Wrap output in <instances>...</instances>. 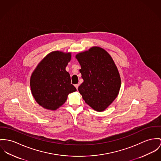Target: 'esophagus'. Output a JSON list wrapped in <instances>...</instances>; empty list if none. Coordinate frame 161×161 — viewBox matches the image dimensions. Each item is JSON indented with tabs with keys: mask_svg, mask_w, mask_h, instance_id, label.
<instances>
[{
	"mask_svg": "<svg viewBox=\"0 0 161 161\" xmlns=\"http://www.w3.org/2000/svg\"><path fill=\"white\" fill-rule=\"evenodd\" d=\"M75 86L76 88V89H78V87L79 86V84H76V85H75Z\"/></svg>",
	"mask_w": 161,
	"mask_h": 161,
	"instance_id": "1",
	"label": "esophagus"
}]
</instances>
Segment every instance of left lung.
I'll return each mask as SVG.
<instances>
[{
    "mask_svg": "<svg viewBox=\"0 0 161 161\" xmlns=\"http://www.w3.org/2000/svg\"><path fill=\"white\" fill-rule=\"evenodd\" d=\"M83 83L79 92L88 105L97 111L105 110L117 97L121 78L110 54L99 47L78 54Z\"/></svg>",
    "mask_w": 161,
    "mask_h": 161,
    "instance_id": "left-lung-1",
    "label": "left lung"
}]
</instances>
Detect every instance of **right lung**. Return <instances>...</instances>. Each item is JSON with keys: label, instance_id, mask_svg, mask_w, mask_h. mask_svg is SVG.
I'll list each match as a JSON object with an SVG mask.
<instances>
[{"label": "right lung", "instance_id": "1", "mask_svg": "<svg viewBox=\"0 0 161 161\" xmlns=\"http://www.w3.org/2000/svg\"><path fill=\"white\" fill-rule=\"evenodd\" d=\"M70 58V53L52 52L40 62L32 74V94L42 107L55 110L65 102L69 94L76 91L71 84L70 74L65 70Z\"/></svg>", "mask_w": 161, "mask_h": 161}]
</instances>
